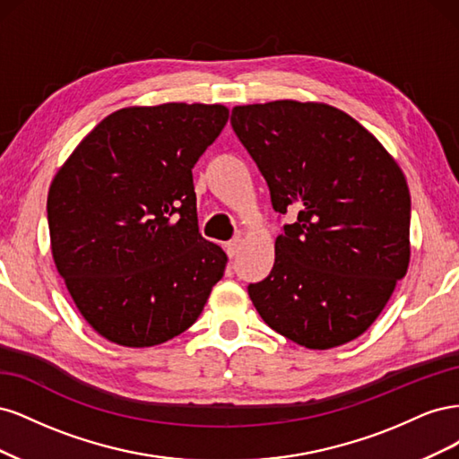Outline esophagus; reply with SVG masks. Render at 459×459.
Returning <instances> with one entry per match:
<instances>
[{"label":"esophagus","instance_id":"34e87169","mask_svg":"<svg viewBox=\"0 0 459 459\" xmlns=\"http://www.w3.org/2000/svg\"><path fill=\"white\" fill-rule=\"evenodd\" d=\"M239 248H241V239L238 238V239H233V241H230V243L226 245V253H228L230 258H233L235 255L239 253Z\"/></svg>","mask_w":459,"mask_h":459}]
</instances>
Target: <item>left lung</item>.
I'll list each match as a JSON object with an SVG mask.
<instances>
[{
  "label": "left lung",
  "instance_id": "1",
  "mask_svg": "<svg viewBox=\"0 0 459 459\" xmlns=\"http://www.w3.org/2000/svg\"><path fill=\"white\" fill-rule=\"evenodd\" d=\"M231 128L273 211H297L277 235L270 275L248 285L255 308L307 349L359 337L408 272L411 201L400 166L362 124L324 103L235 107Z\"/></svg>",
  "mask_w": 459,
  "mask_h": 459
}]
</instances>
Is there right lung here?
Here are the masks:
<instances>
[{
	"label": "right lung",
	"mask_w": 459,
	"mask_h": 459,
	"mask_svg": "<svg viewBox=\"0 0 459 459\" xmlns=\"http://www.w3.org/2000/svg\"><path fill=\"white\" fill-rule=\"evenodd\" d=\"M228 117L203 103L120 108L53 178L55 266L110 342L143 349L178 337L224 275L226 253L199 233L191 170Z\"/></svg>",
	"instance_id": "1"
}]
</instances>
